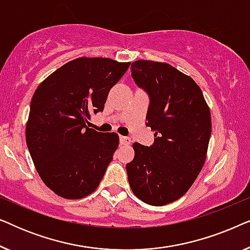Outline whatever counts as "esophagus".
Segmentation results:
<instances>
[{
  "label": "esophagus",
  "instance_id": "34e87169",
  "mask_svg": "<svg viewBox=\"0 0 250 250\" xmlns=\"http://www.w3.org/2000/svg\"><path fill=\"white\" fill-rule=\"evenodd\" d=\"M119 142H121V145H124V146H128L129 143H131V139L127 138V136H119Z\"/></svg>",
  "mask_w": 250,
  "mask_h": 250
}]
</instances>
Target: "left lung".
Returning <instances> with one entry per match:
<instances>
[{
    "instance_id": "1",
    "label": "left lung",
    "mask_w": 250,
    "mask_h": 250,
    "mask_svg": "<svg viewBox=\"0 0 250 250\" xmlns=\"http://www.w3.org/2000/svg\"><path fill=\"white\" fill-rule=\"evenodd\" d=\"M132 76L150 95L146 126L155 143H133L126 165L129 187L143 203L164 206L187 193L206 160L210 110L192 78L166 62L136 60Z\"/></svg>"
}]
</instances>
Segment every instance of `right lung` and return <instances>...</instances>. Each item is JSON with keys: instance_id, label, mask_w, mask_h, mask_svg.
<instances>
[{"instance_id": "add662e5", "label": "right lung", "mask_w": 250, "mask_h": 250, "mask_svg": "<svg viewBox=\"0 0 250 250\" xmlns=\"http://www.w3.org/2000/svg\"><path fill=\"white\" fill-rule=\"evenodd\" d=\"M131 62L81 57L36 88L26 124L30 157L44 184L64 199L94 192L117 149V133L87 127Z\"/></svg>"}]
</instances>
